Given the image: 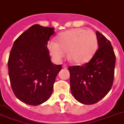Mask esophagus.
<instances>
[{
	"instance_id": "obj_1",
	"label": "esophagus",
	"mask_w": 124,
	"mask_h": 124,
	"mask_svg": "<svg viewBox=\"0 0 124 124\" xmlns=\"http://www.w3.org/2000/svg\"><path fill=\"white\" fill-rule=\"evenodd\" d=\"M62 68L68 69V67H67V66H66V65H63V66H62Z\"/></svg>"
}]
</instances>
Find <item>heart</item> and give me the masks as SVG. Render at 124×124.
<instances>
[{
  "label": "heart",
  "mask_w": 124,
  "mask_h": 124,
  "mask_svg": "<svg viewBox=\"0 0 124 124\" xmlns=\"http://www.w3.org/2000/svg\"><path fill=\"white\" fill-rule=\"evenodd\" d=\"M98 41L96 33L92 30L75 28L62 32L57 43L50 41L48 49L56 60L61 61L68 52V58L76 64L87 63L98 49Z\"/></svg>",
  "instance_id": "obj_1"
}]
</instances>
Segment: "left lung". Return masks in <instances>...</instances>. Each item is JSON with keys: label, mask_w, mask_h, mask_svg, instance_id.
Masks as SVG:
<instances>
[{"label": "left lung", "mask_w": 124, "mask_h": 124, "mask_svg": "<svg viewBox=\"0 0 124 124\" xmlns=\"http://www.w3.org/2000/svg\"><path fill=\"white\" fill-rule=\"evenodd\" d=\"M99 49L87 64L70 66V87L75 99L85 105L98 102L106 96L113 83L116 56L111 43L96 31Z\"/></svg>", "instance_id": "obj_1"}]
</instances>
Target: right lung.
Masks as SVG:
<instances>
[{"mask_svg":"<svg viewBox=\"0 0 124 124\" xmlns=\"http://www.w3.org/2000/svg\"><path fill=\"white\" fill-rule=\"evenodd\" d=\"M54 28L36 24L18 37L8 62L9 81L15 96L24 103L39 105L49 100L61 65L51 61L47 42Z\"/></svg>","mask_w":124,"mask_h":124,"instance_id":"1","label":"right lung"}]
</instances>
